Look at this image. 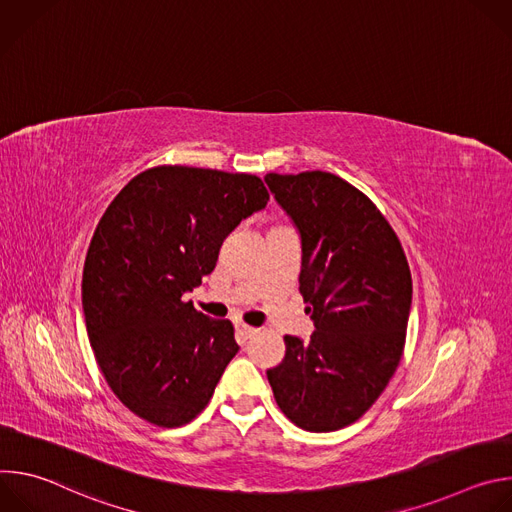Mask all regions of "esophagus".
<instances>
[{
	"label": "esophagus",
	"instance_id": "obj_1",
	"mask_svg": "<svg viewBox=\"0 0 512 512\" xmlns=\"http://www.w3.org/2000/svg\"><path fill=\"white\" fill-rule=\"evenodd\" d=\"M257 332H259V330H257V328H253V326H247V324H237V334H239L243 340H249V338H253Z\"/></svg>",
	"mask_w": 512,
	"mask_h": 512
}]
</instances>
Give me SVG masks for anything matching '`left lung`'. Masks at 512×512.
Returning <instances> with one entry per match:
<instances>
[{
  "label": "left lung",
  "mask_w": 512,
  "mask_h": 512,
  "mask_svg": "<svg viewBox=\"0 0 512 512\" xmlns=\"http://www.w3.org/2000/svg\"><path fill=\"white\" fill-rule=\"evenodd\" d=\"M302 243L300 291L316 332L285 336L267 371L279 409L308 431L354 423L385 391L405 346L411 273L379 208L328 172L267 174Z\"/></svg>",
  "instance_id": "obj_1"
}]
</instances>
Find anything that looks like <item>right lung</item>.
Here are the masks:
<instances>
[{"instance_id":"1","label":"right lung","mask_w":512,"mask_h":512,"mask_svg":"<svg viewBox=\"0 0 512 512\" xmlns=\"http://www.w3.org/2000/svg\"><path fill=\"white\" fill-rule=\"evenodd\" d=\"M251 174L160 166L109 204L83 269V312L117 399L160 427L192 421L239 352L233 324L182 296L202 283L225 237L267 206Z\"/></svg>"}]
</instances>
